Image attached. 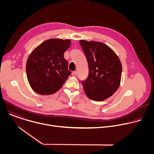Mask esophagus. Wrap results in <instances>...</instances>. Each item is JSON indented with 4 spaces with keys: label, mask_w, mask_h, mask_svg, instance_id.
Returning a JSON list of instances; mask_svg holds the SVG:
<instances>
[{
    "label": "esophagus",
    "mask_w": 154,
    "mask_h": 154,
    "mask_svg": "<svg viewBox=\"0 0 154 154\" xmlns=\"http://www.w3.org/2000/svg\"><path fill=\"white\" fill-rule=\"evenodd\" d=\"M77 71H73L72 72V75H73V76H75V75H77Z\"/></svg>",
    "instance_id": "esophagus-1"
}]
</instances>
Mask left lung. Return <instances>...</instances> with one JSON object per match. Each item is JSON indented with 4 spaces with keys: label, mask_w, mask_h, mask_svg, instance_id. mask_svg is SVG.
Returning a JSON list of instances; mask_svg holds the SVG:
<instances>
[{
    "label": "left lung",
    "mask_w": 154,
    "mask_h": 154,
    "mask_svg": "<svg viewBox=\"0 0 154 154\" xmlns=\"http://www.w3.org/2000/svg\"><path fill=\"white\" fill-rule=\"evenodd\" d=\"M80 45L88 64V76L81 81L90 99L102 101L117 91L122 74L121 63L114 51L100 42L80 40Z\"/></svg>",
    "instance_id": "left-lung-1"
}]
</instances>
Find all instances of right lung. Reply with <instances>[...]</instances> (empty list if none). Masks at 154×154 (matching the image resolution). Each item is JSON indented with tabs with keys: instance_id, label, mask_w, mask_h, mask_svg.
Segmentation results:
<instances>
[{
	"instance_id": "right-lung-1",
	"label": "right lung",
	"mask_w": 154,
	"mask_h": 154,
	"mask_svg": "<svg viewBox=\"0 0 154 154\" xmlns=\"http://www.w3.org/2000/svg\"><path fill=\"white\" fill-rule=\"evenodd\" d=\"M69 39H51L38 46L26 63L27 79L32 88L41 95L58 91L71 72L64 54L71 46Z\"/></svg>"
}]
</instances>
